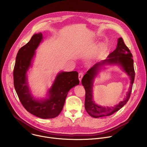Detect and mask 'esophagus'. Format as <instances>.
<instances>
[{"instance_id":"1","label":"esophagus","mask_w":147,"mask_h":147,"mask_svg":"<svg viewBox=\"0 0 147 147\" xmlns=\"http://www.w3.org/2000/svg\"><path fill=\"white\" fill-rule=\"evenodd\" d=\"M83 73L82 72H80V73H79V74H78V79H79V80H80V81H81V79H82V77H83Z\"/></svg>"}]
</instances>
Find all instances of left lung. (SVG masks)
<instances>
[{"label": "left lung", "mask_w": 147, "mask_h": 147, "mask_svg": "<svg viewBox=\"0 0 147 147\" xmlns=\"http://www.w3.org/2000/svg\"><path fill=\"white\" fill-rule=\"evenodd\" d=\"M132 57L133 55L130 49L125 45L123 38H119L118 39L116 49L108 55V58L94 65L83 76L81 82L86 90L85 109L91 116L98 118L103 116H110L120 109L128 102L131 93L135 77L134 61ZM116 64L121 65L123 70L130 76L131 80L130 90L124 100L121 101L115 107L111 108L98 106L92 100V87L93 79L100 66L105 64Z\"/></svg>", "instance_id": "left-lung-1"}]
</instances>
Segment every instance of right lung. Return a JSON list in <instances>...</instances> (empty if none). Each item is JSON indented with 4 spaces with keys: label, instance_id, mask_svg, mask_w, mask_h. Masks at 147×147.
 <instances>
[{
    "label": "right lung",
    "instance_id": "add662e5",
    "mask_svg": "<svg viewBox=\"0 0 147 147\" xmlns=\"http://www.w3.org/2000/svg\"><path fill=\"white\" fill-rule=\"evenodd\" d=\"M42 39L40 32L34 34L28 42L19 49L13 70L14 86L21 103L28 112L42 119H52L60 114L68 92L80 82L78 72L62 71L56 76L48 99L39 101L33 98L27 83L26 73Z\"/></svg>",
    "mask_w": 147,
    "mask_h": 147
}]
</instances>
